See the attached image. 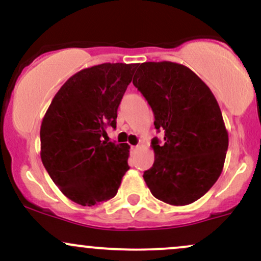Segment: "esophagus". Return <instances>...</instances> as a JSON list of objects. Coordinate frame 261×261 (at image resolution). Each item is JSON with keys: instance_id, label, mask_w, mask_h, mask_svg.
Here are the masks:
<instances>
[{"instance_id": "34e87169", "label": "esophagus", "mask_w": 261, "mask_h": 261, "mask_svg": "<svg viewBox=\"0 0 261 261\" xmlns=\"http://www.w3.org/2000/svg\"><path fill=\"white\" fill-rule=\"evenodd\" d=\"M131 148H133L134 151H136V150H139V148H140V146H139V145H137V146H133V147H131Z\"/></svg>"}]
</instances>
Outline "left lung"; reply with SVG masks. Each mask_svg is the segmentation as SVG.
Returning <instances> with one entry per match:
<instances>
[{
	"label": "left lung",
	"mask_w": 261,
	"mask_h": 261,
	"mask_svg": "<svg viewBox=\"0 0 261 261\" xmlns=\"http://www.w3.org/2000/svg\"><path fill=\"white\" fill-rule=\"evenodd\" d=\"M150 104L154 127L165 134L151 146L154 162L144 179L171 205L196 202L217 182L228 150V131L211 89L190 68L173 62L140 64L133 80Z\"/></svg>",
	"instance_id": "1"
}]
</instances>
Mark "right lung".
<instances>
[{
    "mask_svg": "<svg viewBox=\"0 0 261 261\" xmlns=\"http://www.w3.org/2000/svg\"><path fill=\"white\" fill-rule=\"evenodd\" d=\"M137 64L104 63L70 76L41 125V159L62 193L82 205L113 198L128 170L127 144L102 141Z\"/></svg>",
    "mask_w": 261,
    "mask_h": 261,
    "instance_id": "obj_1",
    "label": "right lung"
}]
</instances>
